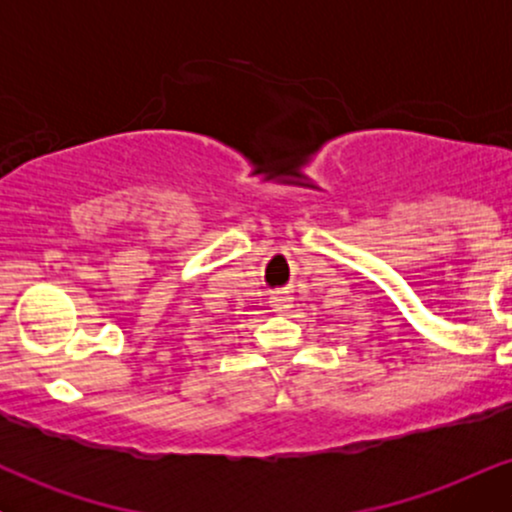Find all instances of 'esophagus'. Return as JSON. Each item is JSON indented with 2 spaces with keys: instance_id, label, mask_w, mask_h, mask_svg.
<instances>
[{
  "instance_id": "obj_1",
  "label": "esophagus",
  "mask_w": 512,
  "mask_h": 512,
  "mask_svg": "<svg viewBox=\"0 0 512 512\" xmlns=\"http://www.w3.org/2000/svg\"><path fill=\"white\" fill-rule=\"evenodd\" d=\"M272 308L274 313H286L291 308V298L286 293H276V296H272Z\"/></svg>"
}]
</instances>
